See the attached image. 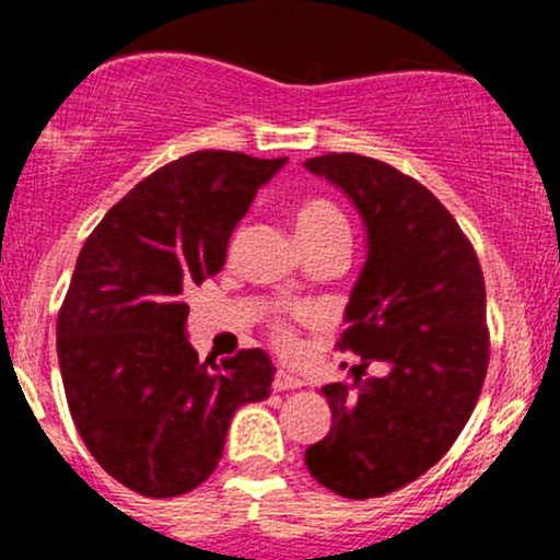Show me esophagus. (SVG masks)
I'll return each instance as SVG.
<instances>
[{"mask_svg":"<svg viewBox=\"0 0 560 560\" xmlns=\"http://www.w3.org/2000/svg\"><path fill=\"white\" fill-rule=\"evenodd\" d=\"M303 387V380H298V376L287 374V371H279L273 380V389H279V393H284V389H298Z\"/></svg>","mask_w":560,"mask_h":560,"instance_id":"34e87169","label":"esophagus"}]
</instances>
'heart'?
I'll use <instances>...</instances> for the list:
<instances>
[{"instance_id":"b5f03b06","label":"heart","mask_w":560,"mask_h":560,"mask_svg":"<svg viewBox=\"0 0 560 560\" xmlns=\"http://www.w3.org/2000/svg\"><path fill=\"white\" fill-rule=\"evenodd\" d=\"M292 222H295V233L301 244L306 246V252L338 238L349 241L347 217L327 197H306V200L298 202L295 211H292ZM273 336L281 347H292V330L284 319L276 322Z\"/></svg>"}]
</instances>
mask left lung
Returning <instances> with one entry per match:
<instances>
[{
    "mask_svg": "<svg viewBox=\"0 0 560 560\" xmlns=\"http://www.w3.org/2000/svg\"><path fill=\"white\" fill-rule=\"evenodd\" d=\"M306 167L341 186L369 228L341 352L389 365L325 385L332 428L306 450L312 477L343 499L387 495L436 466L466 428L490 360L485 279L471 241L431 189L360 154Z\"/></svg>",
    "mask_w": 560,
    "mask_h": 560,
    "instance_id": "8db88e82",
    "label": "left lung"
}]
</instances>
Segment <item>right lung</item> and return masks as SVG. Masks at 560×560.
<instances>
[{
    "label": "right lung",
    "instance_id": "1",
    "mask_svg": "<svg viewBox=\"0 0 560 560\" xmlns=\"http://www.w3.org/2000/svg\"><path fill=\"white\" fill-rule=\"evenodd\" d=\"M284 162L217 149L167 162L78 254L56 319L67 406L94 460L135 493L171 499L206 482L235 409L270 395L262 349L197 358L184 292L222 270L235 224Z\"/></svg>",
    "mask_w": 560,
    "mask_h": 560
}]
</instances>
